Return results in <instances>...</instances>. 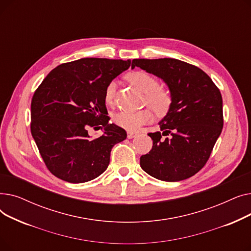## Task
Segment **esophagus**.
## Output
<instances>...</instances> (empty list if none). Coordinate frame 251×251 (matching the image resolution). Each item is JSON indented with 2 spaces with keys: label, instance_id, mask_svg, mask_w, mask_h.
Listing matches in <instances>:
<instances>
[{
  "label": "esophagus",
  "instance_id": "esophagus-1",
  "mask_svg": "<svg viewBox=\"0 0 251 251\" xmlns=\"http://www.w3.org/2000/svg\"><path fill=\"white\" fill-rule=\"evenodd\" d=\"M135 136H136V133H134V132H131V131H128V132H127V137H128L129 139L133 138V137H135Z\"/></svg>",
  "mask_w": 251,
  "mask_h": 251
}]
</instances>
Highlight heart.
Masks as SVG:
<instances>
[{
  "instance_id": "b5f03b06",
  "label": "heart",
  "mask_w": 251,
  "mask_h": 251,
  "mask_svg": "<svg viewBox=\"0 0 251 251\" xmlns=\"http://www.w3.org/2000/svg\"><path fill=\"white\" fill-rule=\"evenodd\" d=\"M126 80L144 94L143 104L150 107L156 116H165L171 109L173 97L169 89L160 86V80L153 75L142 71H132L126 74ZM117 84L114 80L110 81L104 87V102L111 105L115 101ZM152 120V114L149 109H142L136 112L120 111L114 116V122L119 127L128 131H136L142 125Z\"/></svg>"
}]
</instances>
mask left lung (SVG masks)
I'll list each match as a JSON object with an SVG mask.
<instances>
[{
  "label": "left lung",
  "instance_id": "obj_1",
  "mask_svg": "<svg viewBox=\"0 0 251 251\" xmlns=\"http://www.w3.org/2000/svg\"><path fill=\"white\" fill-rule=\"evenodd\" d=\"M135 66L161 77L173 97L170 111L160 122L161 132L149 133L152 149L140 156V167L169 182L195 175L208 161L222 132L220 89L201 68L177 59H134L131 67Z\"/></svg>",
  "mask_w": 251,
  "mask_h": 251
}]
</instances>
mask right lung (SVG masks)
<instances>
[{"mask_svg": "<svg viewBox=\"0 0 251 251\" xmlns=\"http://www.w3.org/2000/svg\"><path fill=\"white\" fill-rule=\"evenodd\" d=\"M130 60L83 58L52 69L31 99L30 131L50 172L61 180L83 183L100 176L112 148L126 131L109 124L104 87L127 70ZM105 128L91 139L88 128Z\"/></svg>", "mask_w": 251, "mask_h": 251, "instance_id": "add662e5", "label": "right lung"}]
</instances>
